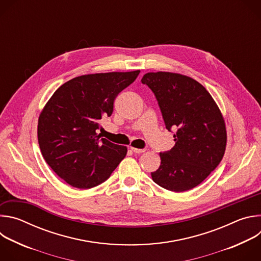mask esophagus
Here are the masks:
<instances>
[{
  "label": "esophagus",
  "mask_w": 261,
  "mask_h": 261,
  "mask_svg": "<svg viewBox=\"0 0 261 261\" xmlns=\"http://www.w3.org/2000/svg\"><path fill=\"white\" fill-rule=\"evenodd\" d=\"M131 150L136 153V154H141L143 152H145V148H136V147H131Z\"/></svg>",
  "instance_id": "esophagus-1"
}]
</instances>
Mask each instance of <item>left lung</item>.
<instances>
[{"label":"left lung","mask_w":261,"mask_h":261,"mask_svg":"<svg viewBox=\"0 0 261 261\" xmlns=\"http://www.w3.org/2000/svg\"><path fill=\"white\" fill-rule=\"evenodd\" d=\"M154 93L165 127L175 144L160 153L161 165L151 172L160 187L190 190L219 165L226 147L225 123L210 93L196 81L170 72H148L141 79Z\"/></svg>","instance_id":"8db88e82"}]
</instances>
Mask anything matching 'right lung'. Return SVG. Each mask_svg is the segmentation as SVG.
I'll return each mask as SVG.
<instances>
[{
    "label": "right lung",
    "instance_id": "add662e5",
    "mask_svg": "<svg viewBox=\"0 0 261 261\" xmlns=\"http://www.w3.org/2000/svg\"><path fill=\"white\" fill-rule=\"evenodd\" d=\"M139 70L89 74L62 85L39 117L43 158L67 184L90 189L105 181L126 157L127 147L100 138V120L110 117L114 101Z\"/></svg>",
    "mask_w": 261,
    "mask_h": 261
}]
</instances>
